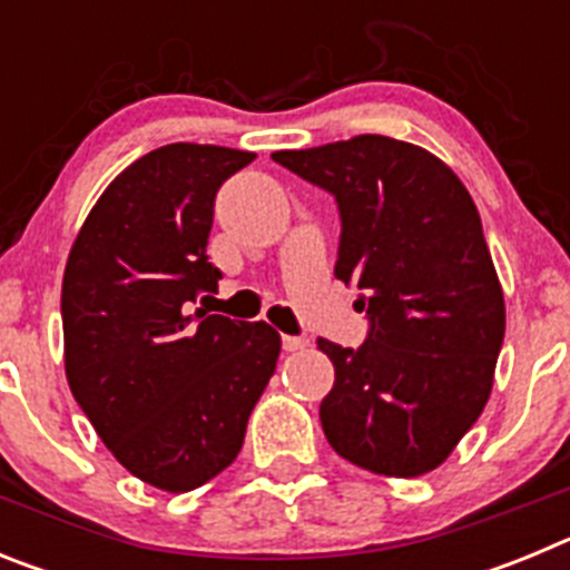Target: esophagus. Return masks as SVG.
<instances>
[{
  "label": "esophagus",
  "instance_id": "1",
  "mask_svg": "<svg viewBox=\"0 0 570 570\" xmlns=\"http://www.w3.org/2000/svg\"><path fill=\"white\" fill-rule=\"evenodd\" d=\"M282 347H285L288 354H296V351H305V347H308V340H305V336H282Z\"/></svg>",
  "mask_w": 570,
  "mask_h": 570
}]
</instances>
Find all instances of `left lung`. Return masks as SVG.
<instances>
[{"label": "left lung", "instance_id": "left-lung-1", "mask_svg": "<svg viewBox=\"0 0 570 570\" xmlns=\"http://www.w3.org/2000/svg\"><path fill=\"white\" fill-rule=\"evenodd\" d=\"M331 190L342 216L336 279L354 282L371 331L360 347L320 340L334 387L320 420L342 460L382 476H422L480 420L505 336V299L480 214L440 156L362 134L276 150Z\"/></svg>", "mask_w": 570, "mask_h": 570}]
</instances>
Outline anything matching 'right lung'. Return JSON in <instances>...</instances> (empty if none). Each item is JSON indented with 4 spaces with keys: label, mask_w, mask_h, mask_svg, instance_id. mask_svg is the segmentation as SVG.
Instances as JSON below:
<instances>
[{
    "label": "right lung",
    "mask_w": 570,
    "mask_h": 570,
    "mask_svg": "<svg viewBox=\"0 0 570 570\" xmlns=\"http://www.w3.org/2000/svg\"><path fill=\"white\" fill-rule=\"evenodd\" d=\"M250 150L174 142L102 190L62 276L65 376L99 440L136 480L185 493L225 471L279 360L268 322L205 314L219 185Z\"/></svg>",
    "instance_id": "add662e5"
}]
</instances>
